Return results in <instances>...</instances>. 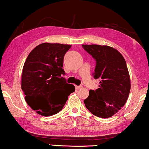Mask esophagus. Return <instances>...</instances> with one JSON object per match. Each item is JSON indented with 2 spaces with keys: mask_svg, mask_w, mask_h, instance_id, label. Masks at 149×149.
<instances>
[{
  "mask_svg": "<svg viewBox=\"0 0 149 149\" xmlns=\"http://www.w3.org/2000/svg\"><path fill=\"white\" fill-rule=\"evenodd\" d=\"M76 89H81V88H83V86H81V85H80V86H76Z\"/></svg>",
  "mask_w": 149,
  "mask_h": 149,
  "instance_id": "1",
  "label": "esophagus"
}]
</instances>
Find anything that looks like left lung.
<instances>
[{
	"label": "left lung",
	"mask_w": 149,
	"mask_h": 149,
	"mask_svg": "<svg viewBox=\"0 0 149 149\" xmlns=\"http://www.w3.org/2000/svg\"><path fill=\"white\" fill-rule=\"evenodd\" d=\"M96 61L93 76L100 79L96 90H90L84 100L85 106L93 115L107 118L124 106L130 91V79L126 62L117 49L107 46L82 45Z\"/></svg>",
	"instance_id": "left-lung-1"
}]
</instances>
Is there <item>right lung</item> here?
I'll return each mask as SVG.
<instances>
[{"instance_id": "add662e5", "label": "right lung", "mask_w": 149, "mask_h": 149, "mask_svg": "<svg viewBox=\"0 0 149 149\" xmlns=\"http://www.w3.org/2000/svg\"><path fill=\"white\" fill-rule=\"evenodd\" d=\"M70 45L44 43L36 46L25 60L21 89L32 109L43 116L56 114L63 108L75 87L66 83L63 60Z\"/></svg>"}]
</instances>
